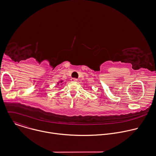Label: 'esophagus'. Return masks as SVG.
<instances>
[{"instance_id":"obj_1","label":"esophagus","mask_w":156,"mask_h":156,"mask_svg":"<svg viewBox=\"0 0 156 156\" xmlns=\"http://www.w3.org/2000/svg\"><path fill=\"white\" fill-rule=\"evenodd\" d=\"M71 81H78V80H77L76 78H72V79H71Z\"/></svg>"}]
</instances>
